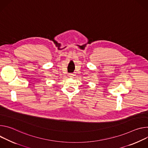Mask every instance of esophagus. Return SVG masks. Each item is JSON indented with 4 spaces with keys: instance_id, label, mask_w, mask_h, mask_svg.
Masks as SVG:
<instances>
[{
    "instance_id": "obj_1",
    "label": "esophagus",
    "mask_w": 148,
    "mask_h": 148,
    "mask_svg": "<svg viewBox=\"0 0 148 148\" xmlns=\"http://www.w3.org/2000/svg\"><path fill=\"white\" fill-rule=\"evenodd\" d=\"M73 76H74V74H73V73H69V77H73Z\"/></svg>"
}]
</instances>
